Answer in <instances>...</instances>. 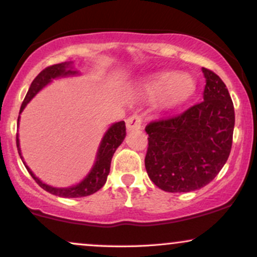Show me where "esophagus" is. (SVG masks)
I'll return each instance as SVG.
<instances>
[{
	"mask_svg": "<svg viewBox=\"0 0 257 257\" xmlns=\"http://www.w3.org/2000/svg\"><path fill=\"white\" fill-rule=\"evenodd\" d=\"M125 124H126V129H128V132L138 131V129L141 128L143 119H141V117L139 116V114H133V116L126 118Z\"/></svg>",
	"mask_w": 257,
	"mask_h": 257,
	"instance_id": "34e87169",
	"label": "esophagus"
}]
</instances>
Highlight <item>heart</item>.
<instances>
[{
    "mask_svg": "<svg viewBox=\"0 0 257 257\" xmlns=\"http://www.w3.org/2000/svg\"><path fill=\"white\" fill-rule=\"evenodd\" d=\"M196 89L194 79L187 73L162 72L147 82L146 90L150 94H159L162 105L172 107L185 102Z\"/></svg>",
    "mask_w": 257,
    "mask_h": 257,
    "instance_id": "1",
    "label": "heart"
}]
</instances>
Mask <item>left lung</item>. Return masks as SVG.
Masks as SVG:
<instances>
[{
	"instance_id": "1",
	"label": "left lung",
	"mask_w": 257,
	"mask_h": 257,
	"mask_svg": "<svg viewBox=\"0 0 257 257\" xmlns=\"http://www.w3.org/2000/svg\"><path fill=\"white\" fill-rule=\"evenodd\" d=\"M203 101L175 116L146 125L145 167L151 181L166 192H191L213 181L232 147L234 107L226 84L202 69Z\"/></svg>"
}]
</instances>
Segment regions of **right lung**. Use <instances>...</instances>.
<instances>
[{"instance_id": "1", "label": "right lung", "mask_w": 257, "mask_h": 257, "mask_svg": "<svg viewBox=\"0 0 257 257\" xmlns=\"http://www.w3.org/2000/svg\"><path fill=\"white\" fill-rule=\"evenodd\" d=\"M78 75V71H75L72 69V61H65L61 64H55L52 66L46 67L42 70L36 78L32 81V83L29 88L28 94H26L24 101H23L22 107H20V112L22 113L23 110L25 108V106L29 104V101L34 98L35 95L42 89L43 87H46L47 84L51 83L54 78L59 77H66V76H75ZM20 116L18 117V122H19ZM125 138V123L124 120H120V122L113 123L110 128L107 129V132L105 133V135L102 137L101 143L98 149V153H96L95 163L91 167L90 172L87 174V176L82 180L81 182H78L77 185H73L71 187L66 188H58V187H52V186L43 184L40 179L35 176V174L31 172L30 168L25 164L26 169L30 173V175L34 178L35 181L37 182L41 187L43 188L47 192L54 194L58 197H64V198H77V197H87L90 194L95 193L96 191H99L102 186L105 185L106 180H107V175L110 173V167H111V159L113 156L114 151L117 150L120 144L123 143ZM17 147H18V153H19L20 158L23 159L22 151H20L19 147V137L17 134Z\"/></svg>"}]
</instances>
